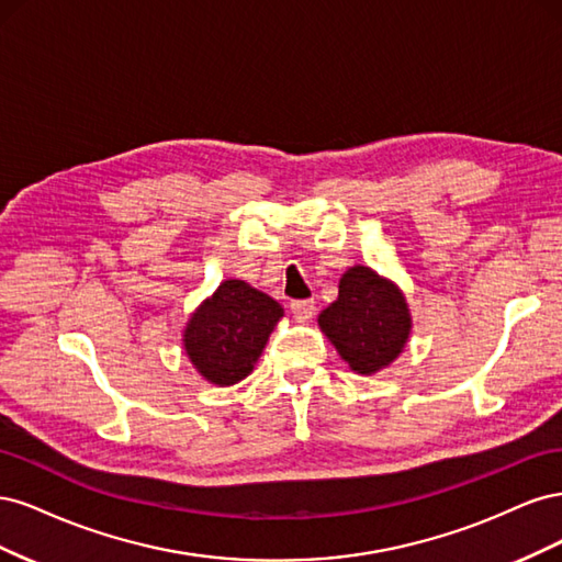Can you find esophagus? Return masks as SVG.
Segmentation results:
<instances>
[{
  "mask_svg": "<svg viewBox=\"0 0 562 562\" xmlns=\"http://www.w3.org/2000/svg\"><path fill=\"white\" fill-rule=\"evenodd\" d=\"M291 314L297 323H307L314 316V300H295L291 302Z\"/></svg>",
  "mask_w": 562,
  "mask_h": 562,
  "instance_id": "1",
  "label": "esophagus"
}]
</instances>
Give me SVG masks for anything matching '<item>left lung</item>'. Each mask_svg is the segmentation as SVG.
I'll use <instances>...</instances> for the list:
<instances>
[{
  "mask_svg": "<svg viewBox=\"0 0 562 562\" xmlns=\"http://www.w3.org/2000/svg\"><path fill=\"white\" fill-rule=\"evenodd\" d=\"M318 326L353 372L372 375L398 359L413 318L396 283L356 265L339 279V293L318 314Z\"/></svg>",
  "mask_w": 562,
  "mask_h": 562,
  "instance_id": "left-lung-1",
  "label": "left lung"
}]
</instances>
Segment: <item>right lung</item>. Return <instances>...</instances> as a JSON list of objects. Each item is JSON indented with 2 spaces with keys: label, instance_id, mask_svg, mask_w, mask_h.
Masks as SVG:
<instances>
[{
  "label": "right lung",
  "instance_id": "right-lung-1",
  "mask_svg": "<svg viewBox=\"0 0 562 562\" xmlns=\"http://www.w3.org/2000/svg\"><path fill=\"white\" fill-rule=\"evenodd\" d=\"M283 307L239 279H227L187 321L184 351L203 380L232 386L252 372Z\"/></svg>",
  "mask_w": 562,
  "mask_h": 562
}]
</instances>
